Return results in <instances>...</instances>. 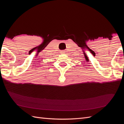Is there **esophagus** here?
Instances as JSON below:
<instances>
[{"label":"esophagus","mask_w":124,"mask_h":124,"mask_svg":"<svg viewBox=\"0 0 124 124\" xmlns=\"http://www.w3.org/2000/svg\"><path fill=\"white\" fill-rule=\"evenodd\" d=\"M64 52H63V51H62V53H62V54H63V53H64Z\"/></svg>","instance_id":"34e87169"}]
</instances>
